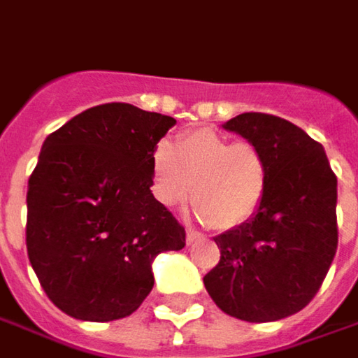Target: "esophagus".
Wrapping results in <instances>:
<instances>
[{
	"mask_svg": "<svg viewBox=\"0 0 358 358\" xmlns=\"http://www.w3.org/2000/svg\"><path fill=\"white\" fill-rule=\"evenodd\" d=\"M202 238H204V234L196 232V230H192V228H188V230H186V242H188V244H194V242L202 241Z\"/></svg>",
	"mask_w": 358,
	"mask_h": 358,
	"instance_id": "obj_1",
	"label": "esophagus"
}]
</instances>
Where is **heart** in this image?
Returning a JSON list of instances; mask_svg holds the SVG:
<instances>
[{
  "label": "heart",
  "mask_w": 358,
  "mask_h": 358,
  "mask_svg": "<svg viewBox=\"0 0 358 358\" xmlns=\"http://www.w3.org/2000/svg\"><path fill=\"white\" fill-rule=\"evenodd\" d=\"M150 168L152 194L164 208L182 206L192 192L196 216L216 230L255 218L268 188L264 154L208 128L180 134L174 144L160 140L152 148Z\"/></svg>",
  "instance_id": "b5f03b06"
}]
</instances>
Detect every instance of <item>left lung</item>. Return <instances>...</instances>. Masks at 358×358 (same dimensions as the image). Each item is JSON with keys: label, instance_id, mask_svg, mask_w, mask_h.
<instances>
[{"label": "left lung", "instance_id": "left-lung-1", "mask_svg": "<svg viewBox=\"0 0 358 358\" xmlns=\"http://www.w3.org/2000/svg\"><path fill=\"white\" fill-rule=\"evenodd\" d=\"M222 128L264 154L268 188L255 218L214 238L220 262L204 287L230 317L287 319L315 299L331 268L338 242L336 176L324 148L288 120L246 112Z\"/></svg>", "mask_w": 358, "mask_h": 358}]
</instances>
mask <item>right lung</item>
Here are the masks:
<instances>
[{
	"instance_id": "1",
	"label": "right lung",
	"mask_w": 358,
	"mask_h": 358,
	"mask_svg": "<svg viewBox=\"0 0 358 358\" xmlns=\"http://www.w3.org/2000/svg\"><path fill=\"white\" fill-rule=\"evenodd\" d=\"M174 124L114 101L45 138L27 184L25 244L62 313L94 322L132 315L154 287V258L184 248V226L150 190L152 148Z\"/></svg>"
}]
</instances>
